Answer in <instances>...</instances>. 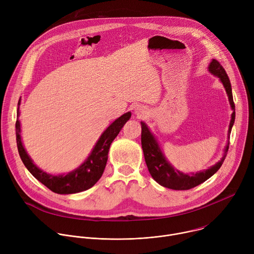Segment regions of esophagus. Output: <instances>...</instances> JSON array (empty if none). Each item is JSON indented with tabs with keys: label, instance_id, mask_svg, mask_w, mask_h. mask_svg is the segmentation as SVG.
<instances>
[{
	"label": "esophagus",
	"instance_id": "esophagus-1",
	"mask_svg": "<svg viewBox=\"0 0 254 254\" xmlns=\"http://www.w3.org/2000/svg\"><path fill=\"white\" fill-rule=\"evenodd\" d=\"M146 110H144V107H142V106H139V105H137V106H135L134 107V114L137 116V117H142L143 115H146Z\"/></svg>",
	"mask_w": 254,
	"mask_h": 254
}]
</instances>
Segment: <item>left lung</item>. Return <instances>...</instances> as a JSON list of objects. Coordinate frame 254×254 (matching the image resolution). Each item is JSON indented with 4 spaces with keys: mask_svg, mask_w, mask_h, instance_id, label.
<instances>
[{
    "mask_svg": "<svg viewBox=\"0 0 254 254\" xmlns=\"http://www.w3.org/2000/svg\"><path fill=\"white\" fill-rule=\"evenodd\" d=\"M208 71L214 76H216L220 80L222 85L225 88L226 94L228 96L229 104L232 110L231 120L228 128V139L224 149L223 156L219 162H217L215 165L210 168L199 171L196 173L185 174L177 170L171 163L168 161L166 156L164 155L162 148L155 134L151 131L149 127L144 122H140L141 126V148L144 156V161H146L148 170L158 184L163 187L173 189V190H189L192 189L212 177L217 171L222 166L225 157L227 155V151L229 148V137L232 127L235 121V105L233 102L232 96V88L230 84V80L226 74L224 68L220 65V63L212 59L208 66Z\"/></svg>",
    "mask_w": 254,
    "mask_h": 254,
    "instance_id": "obj_1",
    "label": "left lung"
}]
</instances>
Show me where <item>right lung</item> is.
Returning a JSON list of instances; mask_svg holds the SVG:
<instances>
[{
  "label": "right lung",
  "instance_id": "1",
  "mask_svg": "<svg viewBox=\"0 0 254 254\" xmlns=\"http://www.w3.org/2000/svg\"><path fill=\"white\" fill-rule=\"evenodd\" d=\"M20 104L21 98L18 102V119L16 123V139L21 160L25 167L28 169V171L39 182L45 185L52 192L63 195L79 193L88 190L89 188L94 186V184L103 174L107 162L108 151H110L113 140L117 137L125 124L131 117V113L127 112L108 126L95 142L88 157L79 167L66 174L63 173L59 175H53L44 172L39 167H37V165H35L24 147L21 136V123L19 121Z\"/></svg>",
  "mask_w": 254,
  "mask_h": 254
}]
</instances>
